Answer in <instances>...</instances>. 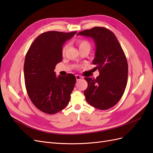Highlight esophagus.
<instances>
[{
	"label": "esophagus",
	"instance_id": "1",
	"mask_svg": "<svg viewBox=\"0 0 153 153\" xmlns=\"http://www.w3.org/2000/svg\"><path fill=\"white\" fill-rule=\"evenodd\" d=\"M76 76V81H78V80H81V79H82L83 78V77L82 76H80V75H76L75 76Z\"/></svg>",
	"mask_w": 153,
	"mask_h": 153
}]
</instances>
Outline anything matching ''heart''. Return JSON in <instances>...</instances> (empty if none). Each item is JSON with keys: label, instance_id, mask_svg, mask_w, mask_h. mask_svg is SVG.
Segmentation results:
<instances>
[{"label": "heart", "instance_id": "1", "mask_svg": "<svg viewBox=\"0 0 153 153\" xmlns=\"http://www.w3.org/2000/svg\"><path fill=\"white\" fill-rule=\"evenodd\" d=\"M77 44L78 46V48H79L80 50L82 49H85V48H89L91 49V45L89 41L85 40V39H79L77 41ZM68 48V45H64V47L62 48V54L64 55L65 54L66 51Z\"/></svg>", "mask_w": 153, "mask_h": 153}]
</instances>
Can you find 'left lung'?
I'll return each instance as SVG.
<instances>
[{
	"label": "left lung",
	"instance_id": "1",
	"mask_svg": "<svg viewBox=\"0 0 153 153\" xmlns=\"http://www.w3.org/2000/svg\"><path fill=\"white\" fill-rule=\"evenodd\" d=\"M77 35L93 38L96 44L95 58L100 75L95 78L85 77L88 86L84 91L87 102L100 110H107L121 100L128 81V62L116 36L109 29L95 27Z\"/></svg>",
	"mask_w": 153,
	"mask_h": 153
}]
</instances>
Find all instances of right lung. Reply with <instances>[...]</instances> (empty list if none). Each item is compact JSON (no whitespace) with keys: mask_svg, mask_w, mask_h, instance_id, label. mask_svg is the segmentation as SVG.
Returning a JSON list of instances; mask_svg holds the SVG:
<instances>
[{"mask_svg":"<svg viewBox=\"0 0 153 153\" xmlns=\"http://www.w3.org/2000/svg\"><path fill=\"white\" fill-rule=\"evenodd\" d=\"M76 31L43 32L32 43L25 55L24 78L32 103L41 112L54 114L68 105L76 82L75 76H56L54 69L62 60V48Z\"/></svg>","mask_w":153,"mask_h":153,"instance_id":"right-lung-1","label":"right lung"}]
</instances>
